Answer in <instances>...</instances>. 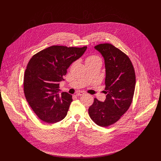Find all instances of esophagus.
Masks as SVG:
<instances>
[{
    "label": "esophagus",
    "instance_id": "obj_1",
    "mask_svg": "<svg viewBox=\"0 0 161 161\" xmlns=\"http://www.w3.org/2000/svg\"><path fill=\"white\" fill-rule=\"evenodd\" d=\"M85 93L83 92H78L76 93V96H83Z\"/></svg>",
    "mask_w": 161,
    "mask_h": 161
}]
</instances>
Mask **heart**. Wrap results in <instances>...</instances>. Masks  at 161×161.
<instances>
[{"mask_svg": "<svg viewBox=\"0 0 161 161\" xmlns=\"http://www.w3.org/2000/svg\"><path fill=\"white\" fill-rule=\"evenodd\" d=\"M97 60H101L97 56L91 55L86 58V62H94V61H97Z\"/></svg>", "mask_w": 161, "mask_h": 161, "instance_id": "obj_1", "label": "heart"}]
</instances>
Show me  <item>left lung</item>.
I'll return each instance as SVG.
<instances>
[{"instance_id":"left-lung-1","label":"left lung","mask_w":161,"mask_h":161,"mask_svg":"<svg viewBox=\"0 0 161 161\" xmlns=\"http://www.w3.org/2000/svg\"><path fill=\"white\" fill-rule=\"evenodd\" d=\"M103 57L106 69L104 102L94 99L89 116L97 125L108 127L117 122L129 108L134 96L136 76L129 58L109 43L94 47Z\"/></svg>"}]
</instances>
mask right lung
<instances>
[{
	"label": "right lung",
	"instance_id": "obj_1",
	"mask_svg": "<svg viewBox=\"0 0 161 161\" xmlns=\"http://www.w3.org/2000/svg\"><path fill=\"white\" fill-rule=\"evenodd\" d=\"M87 47L52 46L35 54L25 72V98L37 116L49 124L63 120L73 101L65 92L59 94V83L64 81L70 65L80 58Z\"/></svg>",
	"mask_w": 161,
	"mask_h": 161
}]
</instances>
